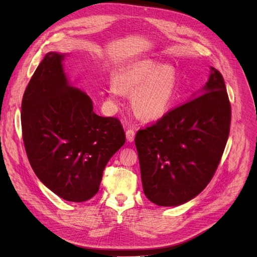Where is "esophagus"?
I'll return each mask as SVG.
<instances>
[{"mask_svg":"<svg viewBox=\"0 0 257 257\" xmlns=\"http://www.w3.org/2000/svg\"><path fill=\"white\" fill-rule=\"evenodd\" d=\"M125 135H126V139H127V141H130V142H133V141H134V139H135L136 132H135L134 130L130 128V130H127V131H126Z\"/></svg>","mask_w":257,"mask_h":257,"instance_id":"34e87169","label":"esophagus"}]
</instances>
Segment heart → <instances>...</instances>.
<instances>
[{"instance_id": "heart-1", "label": "heart", "mask_w": 257, "mask_h": 257, "mask_svg": "<svg viewBox=\"0 0 257 257\" xmlns=\"http://www.w3.org/2000/svg\"><path fill=\"white\" fill-rule=\"evenodd\" d=\"M176 71L171 65L152 60H139L122 71L117 85L122 93L133 96V107L146 120H157L172 107L176 93ZM110 85L109 98L117 101L120 91Z\"/></svg>"}]
</instances>
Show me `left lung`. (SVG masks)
Masks as SVG:
<instances>
[{
    "mask_svg": "<svg viewBox=\"0 0 257 257\" xmlns=\"http://www.w3.org/2000/svg\"><path fill=\"white\" fill-rule=\"evenodd\" d=\"M211 71L200 95L136 134L143 192L157 206L175 207L196 197L220 162L231 104L221 74Z\"/></svg>",
    "mask_w": 257,
    "mask_h": 257,
    "instance_id": "left-lung-1",
    "label": "left lung"
}]
</instances>
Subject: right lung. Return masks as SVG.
Segmentation results:
<instances>
[{"label":"right lung","mask_w":257,"mask_h":257,"mask_svg":"<svg viewBox=\"0 0 257 257\" xmlns=\"http://www.w3.org/2000/svg\"><path fill=\"white\" fill-rule=\"evenodd\" d=\"M63 59L48 53L30 79L22 100V136L37 177L61 198L82 202L98 193L125 133L119 119L98 116L84 91L68 84Z\"/></svg>","instance_id":"1"}]
</instances>
